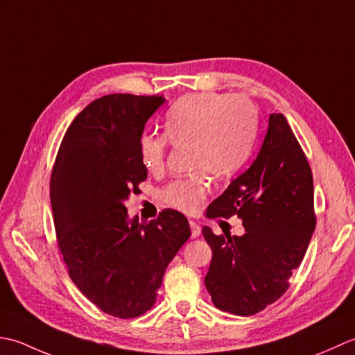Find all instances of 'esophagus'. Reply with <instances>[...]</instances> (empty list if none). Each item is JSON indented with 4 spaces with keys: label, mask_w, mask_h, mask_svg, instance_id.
Returning <instances> with one entry per match:
<instances>
[{
    "label": "esophagus",
    "mask_w": 355,
    "mask_h": 355,
    "mask_svg": "<svg viewBox=\"0 0 355 355\" xmlns=\"http://www.w3.org/2000/svg\"><path fill=\"white\" fill-rule=\"evenodd\" d=\"M190 227H191V237L193 239H196V237H199L200 236V233H202V230H200V225L198 222H194V220H190Z\"/></svg>",
    "instance_id": "34e87169"
}]
</instances>
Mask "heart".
Returning a JSON list of instances; mask_svg holds the SVG:
<instances>
[{
	"label": "heart",
	"instance_id": "obj_1",
	"mask_svg": "<svg viewBox=\"0 0 355 355\" xmlns=\"http://www.w3.org/2000/svg\"><path fill=\"white\" fill-rule=\"evenodd\" d=\"M165 137L175 147H190V178L173 180L162 199L184 213H194L207 198L209 180L227 179L247 161L256 136V112L248 99L216 93L180 98L165 114ZM167 140L141 136L139 155L147 171L164 170Z\"/></svg>",
	"mask_w": 355,
	"mask_h": 355
}]
</instances>
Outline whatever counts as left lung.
Segmentation results:
<instances>
[{
    "instance_id": "1",
    "label": "left lung",
    "mask_w": 355,
    "mask_h": 355,
    "mask_svg": "<svg viewBox=\"0 0 355 355\" xmlns=\"http://www.w3.org/2000/svg\"><path fill=\"white\" fill-rule=\"evenodd\" d=\"M234 214L242 236L202 228L213 251L205 286L216 308L252 315L286 291L315 230L313 173L282 113L270 114L254 162L205 213L211 219Z\"/></svg>"
}]
</instances>
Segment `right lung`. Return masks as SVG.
<instances>
[{
    "label": "right lung",
    "instance_id": "obj_1",
    "mask_svg": "<svg viewBox=\"0 0 355 355\" xmlns=\"http://www.w3.org/2000/svg\"><path fill=\"white\" fill-rule=\"evenodd\" d=\"M162 96L107 95L71 122L50 179L58 247L69 276L104 313L132 319L155 305L164 272L191 236L176 209L141 222L125 208L147 179L139 141Z\"/></svg>",
    "mask_w": 355,
    "mask_h": 355
}]
</instances>
